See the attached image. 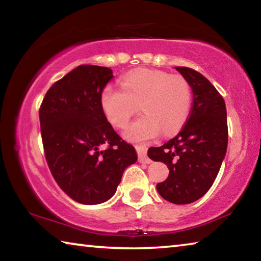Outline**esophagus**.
Instances as JSON below:
<instances>
[{
  "label": "esophagus",
  "mask_w": 261,
  "mask_h": 261,
  "mask_svg": "<svg viewBox=\"0 0 261 261\" xmlns=\"http://www.w3.org/2000/svg\"><path fill=\"white\" fill-rule=\"evenodd\" d=\"M136 149H137V153H138V160L140 163H146V165H149L152 161L149 160L148 156H147V148L145 146H138L137 145L136 146Z\"/></svg>",
  "instance_id": "34e87169"
}]
</instances>
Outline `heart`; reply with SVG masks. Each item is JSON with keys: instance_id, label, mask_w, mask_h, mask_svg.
I'll return each mask as SVG.
<instances>
[{"instance_id": "b5f03b06", "label": "heart", "mask_w": 261, "mask_h": 261, "mask_svg": "<svg viewBox=\"0 0 261 261\" xmlns=\"http://www.w3.org/2000/svg\"><path fill=\"white\" fill-rule=\"evenodd\" d=\"M121 88L105 87L100 105L110 124L124 127L138 106L141 116L127 127L131 141L155 138L162 130L170 136L187 122L192 93L187 79L160 70L137 69L121 79Z\"/></svg>"}]
</instances>
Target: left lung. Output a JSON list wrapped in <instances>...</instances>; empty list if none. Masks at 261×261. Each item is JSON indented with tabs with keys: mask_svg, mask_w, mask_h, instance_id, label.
<instances>
[{
	"mask_svg": "<svg viewBox=\"0 0 261 261\" xmlns=\"http://www.w3.org/2000/svg\"><path fill=\"white\" fill-rule=\"evenodd\" d=\"M193 94L188 122L175 138L148 149V158L169 169L165 182L156 184L160 196L173 204H191L213 185L228 146L226 103L216 88L196 70L176 67Z\"/></svg>",
	"mask_w": 261,
	"mask_h": 261,
	"instance_id": "left-lung-1",
	"label": "left lung"
}]
</instances>
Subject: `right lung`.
<instances>
[{"label":"right lung","instance_id":"right-lung-1","mask_svg":"<svg viewBox=\"0 0 261 261\" xmlns=\"http://www.w3.org/2000/svg\"><path fill=\"white\" fill-rule=\"evenodd\" d=\"M113 77L109 68L79 65L48 90L39 110L51 175L79 204L109 200L124 170L137 161L135 147L115 132L100 105Z\"/></svg>","mask_w":261,"mask_h":261}]
</instances>
